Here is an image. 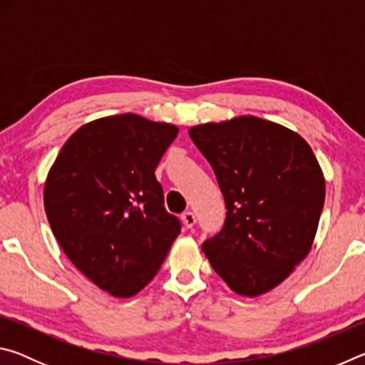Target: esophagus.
I'll return each mask as SVG.
<instances>
[{"label":"esophagus","mask_w":365,"mask_h":365,"mask_svg":"<svg viewBox=\"0 0 365 365\" xmlns=\"http://www.w3.org/2000/svg\"><path fill=\"white\" fill-rule=\"evenodd\" d=\"M182 222H183V225L187 227V228H193V225L196 224V215L191 212V211L183 212L182 214Z\"/></svg>","instance_id":"1"}]
</instances>
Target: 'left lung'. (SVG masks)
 <instances>
[{
  "label": "left lung",
  "mask_w": 365,
  "mask_h": 365,
  "mask_svg": "<svg viewBox=\"0 0 365 365\" xmlns=\"http://www.w3.org/2000/svg\"><path fill=\"white\" fill-rule=\"evenodd\" d=\"M188 133L211 164L227 207L224 227L202 251L235 293L270 292L311 251L324 209L325 178L311 146L255 115Z\"/></svg>",
  "instance_id": "1"
}]
</instances>
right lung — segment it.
<instances>
[{
  "mask_svg": "<svg viewBox=\"0 0 365 365\" xmlns=\"http://www.w3.org/2000/svg\"><path fill=\"white\" fill-rule=\"evenodd\" d=\"M178 128L137 114L85 123L66 141L45 183V211L71 262L115 298L158 274L182 224L164 207L154 170Z\"/></svg>",
  "mask_w": 365,
  "mask_h": 365,
  "instance_id": "right-lung-1",
  "label": "right lung"
}]
</instances>
